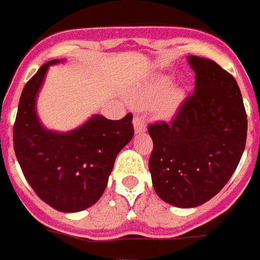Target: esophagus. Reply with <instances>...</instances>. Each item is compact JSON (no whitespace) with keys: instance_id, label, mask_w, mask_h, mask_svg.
Instances as JSON below:
<instances>
[{"instance_id":"obj_1","label":"esophagus","mask_w":260,"mask_h":260,"mask_svg":"<svg viewBox=\"0 0 260 260\" xmlns=\"http://www.w3.org/2000/svg\"><path fill=\"white\" fill-rule=\"evenodd\" d=\"M133 126H134V132L136 134H140V133H144L145 132V121L140 117V116H136L133 120Z\"/></svg>"}]
</instances>
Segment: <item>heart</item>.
Wrapping results in <instances>:
<instances>
[{"mask_svg":"<svg viewBox=\"0 0 260 260\" xmlns=\"http://www.w3.org/2000/svg\"><path fill=\"white\" fill-rule=\"evenodd\" d=\"M171 86H172L171 77H167V75L154 77L143 88H140L139 91L134 92L130 99L137 106H150V105L159 102L168 93ZM180 99H182V96H180L179 92H172L167 99H164L162 102L156 105L155 113L159 117H168L178 109Z\"/></svg>","mask_w":260,"mask_h":260,"instance_id":"1","label":"heart"}]
</instances>
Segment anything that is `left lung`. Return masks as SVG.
Instances as JSON below:
<instances>
[{"instance_id":"obj_1","label":"left lung","mask_w":260,"mask_h":260,"mask_svg":"<svg viewBox=\"0 0 260 260\" xmlns=\"http://www.w3.org/2000/svg\"><path fill=\"white\" fill-rule=\"evenodd\" d=\"M196 73L194 92L172 123L148 126L154 150L148 168L165 203L192 209L209 202L237 169L248 120L237 81L217 62L187 57Z\"/></svg>"}]
</instances>
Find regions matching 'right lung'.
Returning <instances> with one entry per match:
<instances>
[{"label": "right lung", "instance_id": "1", "mask_svg": "<svg viewBox=\"0 0 260 260\" xmlns=\"http://www.w3.org/2000/svg\"><path fill=\"white\" fill-rule=\"evenodd\" d=\"M61 61L43 64L23 88L14 126V150L39 198L58 211L77 213L104 194L116 156L133 139V115L120 120L92 115L66 133L43 126L36 110L38 95L49 67Z\"/></svg>", "mask_w": 260, "mask_h": 260}]
</instances>
